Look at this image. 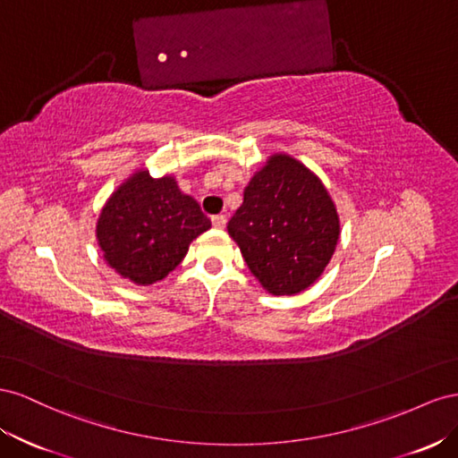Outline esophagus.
<instances>
[{"instance_id":"esophagus-1","label":"esophagus","mask_w":458,"mask_h":458,"mask_svg":"<svg viewBox=\"0 0 458 458\" xmlns=\"http://www.w3.org/2000/svg\"><path fill=\"white\" fill-rule=\"evenodd\" d=\"M211 222H213L215 228H225L226 226V216L225 215H216V216L211 218Z\"/></svg>"}]
</instances>
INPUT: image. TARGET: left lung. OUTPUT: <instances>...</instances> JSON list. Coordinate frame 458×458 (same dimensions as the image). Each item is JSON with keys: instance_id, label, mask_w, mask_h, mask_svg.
Listing matches in <instances>:
<instances>
[{"instance_id": "left-lung-1", "label": "left lung", "mask_w": 458, "mask_h": 458, "mask_svg": "<svg viewBox=\"0 0 458 458\" xmlns=\"http://www.w3.org/2000/svg\"><path fill=\"white\" fill-rule=\"evenodd\" d=\"M230 238L272 295L315 284L339 240V215L322 180L287 153L270 155L228 222Z\"/></svg>"}]
</instances>
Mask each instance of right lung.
I'll return each instance as SVG.
<instances>
[{"label":"right lung","instance_id":"obj_1","mask_svg":"<svg viewBox=\"0 0 458 458\" xmlns=\"http://www.w3.org/2000/svg\"><path fill=\"white\" fill-rule=\"evenodd\" d=\"M208 228L211 220L174 176L153 178L140 168L103 205L96 238L114 272L136 285H149L173 272L190 243Z\"/></svg>","mask_w":458,"mask_h":458}]
</instances>
